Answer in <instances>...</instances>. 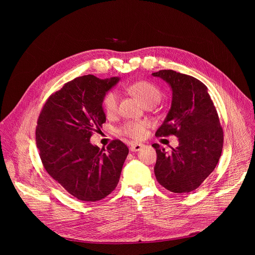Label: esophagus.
Returning a JSON list of instances; mask_svg holds the SVG:
<instances>
[{
	"label": "esophagus",
	"mask_w": 255,
	"mask_h": 255,
	"mask_svg": "<svg viewBox=\"0 0 255 255\" xmlns=\"http://www.w3.org/2000/svg\"><path fill=\"white\" fill-rule=\"evenodd\" d=\"M143 146L142 143H138V142H131L130 144V151L131 152H138Z\"/></svg>",
	"instance_id": "1"
}]
</instances>
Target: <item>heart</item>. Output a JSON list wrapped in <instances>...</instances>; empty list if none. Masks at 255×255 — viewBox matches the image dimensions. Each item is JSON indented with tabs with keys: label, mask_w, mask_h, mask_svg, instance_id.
Returning a JSON list of instances; mask_svg holds the SVG:
<instances>
[{
	"label": "heart",
	"mask_w": 255,
	"mask_h": 255,
	"mask_svg": "<svg viewBox=\"0 0 255 255\" xmlns=\"http://www.w3.org/2000/svg\"><path fill=\"white\" fill-rule=\"evenodd\" d=\"M126 90L138 99L143 105H155L162 99V91L156 85L146 82V80H138V82L129 85ZM119 98L116 93H107L102 100V107L107 117H114L118 112ZM148 123L144 121H135V122H127L121 126L120 132L123 135L133 139H141L145 136Z\"/></svg>",
	"instance_id": "b5f03b06"
}]
</instances>
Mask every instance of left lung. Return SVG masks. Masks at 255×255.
<instances>
[{
	"label": "left lung",
	"mask_w": 255,
	"mask_h": 255,
	"mask_svg": "<svg viewBox=\"0 0 255 255\" xmlns=\"http://www.w3.org/2000/svg\"><path fill=\"white\" fill-rule=\"evenodd\" d=\"M162 78L172 90L171 107L157 137L175 135L177 148L167 153L158 143L154 167L158 183L175 193H188L215 169L223 146V129L208 88L193 76L173 70L152 73Z\"/></svg>",
	"instance_id": "obj_1"
}]
</instances>
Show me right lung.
<instances>
[{"instance_id": "1", "label": "right lung", "mask_w": 255, "mask_h": 255, "mask_svg": "<svg viewBox=\"0 0 255 255\" xmlns=\"http://www.w3.org/2000/svg\"><path fill=\"white\" fill-rule=\"evenodd\" d=\"M119 77H76L52 93L39 114L36 144L43 167L63 188L83 202H97L119 183L128 146L114 139L106 148L90 138L105 123L102 100Z\"/></svg>"}]
</instances>
